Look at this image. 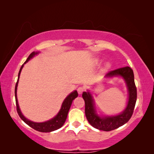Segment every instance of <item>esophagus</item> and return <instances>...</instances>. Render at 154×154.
I'll return each instance as SVG.
<instances>
[{
	"label": "esophagus",
	"mask_w": 154,
	"mask_h": 154,
	"mask_svg": "<svg viewBox=\"0 0 154 154\" xmlns=\"http://www.w3.org/2000/svg\"><path fill=\"white\" fill-rule=\"evenodd\" d=\"M83 91H84V88L83 87H79L77 88V92L79 93V94H82Z\"/></svg>",
	"instance_id": "1"
}]
</instances>
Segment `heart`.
<instances>
[{
  "instance_id": "heart-1",
  "label": "heart",
  "mask_w": 154,
  "mask_h": 154,
  "mask_svg": "<svg viewBox=\"0 0 154 154\" xmlns=\"http://www.w3.org/2000/svg\"><path fill=\"white\" fill-rule=\"evenodd\" d=\"M103 62V60L101 59H99V58H96L94 60V65H96V66H99L101 63ZM111 64L110 63V62H106V63L104 64V66L103 67L102 69V72H106L108 71L109 69H111Z\"/></svg>"
}]
</instances>
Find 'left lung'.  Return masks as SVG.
<instances>
[{
	"label": "left lung",
	"mask_w": 154,
	"mask_h": 154,
	"mask_svg": "<svg viewBox=\"0 0 154 154\" xmlns=\"http://www.w3.org/2000/svg\"><path fill=\"white\" fill-rule=\"evenodd\" d=\"M122 77L126 83L128 99L126 108L116 116H102L98 114L95 106L94 99L90 90L83 92L82 97L85 101V113L88 121L94 128L103 131H111L123 126L131 118L137 101V88L135 86L133 71L129 66L114 70L108 72L105 79Z\"/></svg>",
	"instance_id": "left-lung-1"
}]
</instances>
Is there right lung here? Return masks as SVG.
<instances>
[{
	"instance_id": "obj_1",
	"label": "right lung",
	"mask_w": 154,
	"mask_h": 154,
	"mask_svg": "<svg viewBox=\"0 0 154 154\" xmlns=\"http://www.w3.org/2000/svg\"><path fill=\"white\" fill-rule=\"evenodd\" d=\"M39 51H33L30 54V56L28 57V58L24 64H22V66H21L20 70L19 71V73H18V78L16 84H15V102H16V106H17V113L20 117V118L24 121L26 124H28V126L32 128L33 129L37 130L38 132H50L52 131H54V130H56L63 126L65 121H66L68 113H69V111L70 108H71V104L72 103V100H74L75 98H77L78 96V93L77 90H75L71 93H70L69 95H68L66 98L64 99L63 103L62 104L61 108L60 109V111L58 113H57L55 117H54L53 118H51L46 122H35L30 120V119H27L26 117L22 114V111L20 110L19 104H18V100H17V85L18 82H19V79L20 76L21 71H22V69L24 67V64H26V62L30 60V59H32L33 57H35L36 55L39 54Z\"/></svg>"
}]
</instances>
